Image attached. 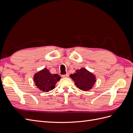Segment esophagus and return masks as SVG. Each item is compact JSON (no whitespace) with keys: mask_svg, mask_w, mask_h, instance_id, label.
Masks as SVG:
<instances>
[{"mask_svg":"<svg viewBox=\"0 0 133 133\" xmlns=\"http://www.w3.org/2000/svg\"><path fill=\"white\" fill-rule=\"evenodd\" d=\"M68 76H69V74H64L62 75V77L64 78H68Z\"/></svg>","mask_w":133,"mask_h":133,"instance_id":"esophagus-1","label":"esophagus"}]
</instances>
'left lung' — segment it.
<instances>
[{
	"mask_svg": "<svg viewBox=\"0 0 133 133\" xmlns=\"http://www.w3.org/2000/svg\"><path fill=\"white\" fill-rule=\"evenodd\" d=\"M70 77L74 80L76 87L83 91L92 89L96 82L95 75L85 68L76 70V73L70 74Z\"/></svg>",
	"mask_w": 133,
	"mask_h": 133,
	"instance_id": "left-lung-1",
	"label": "left lung"
}]
</instances>
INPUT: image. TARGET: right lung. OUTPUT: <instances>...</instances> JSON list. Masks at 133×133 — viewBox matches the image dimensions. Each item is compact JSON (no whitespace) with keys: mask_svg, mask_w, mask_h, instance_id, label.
<instances>
[{"mask_svg":"<svg viewBox=\"0 0 133 133\" xmlns=\"http://www.w3.org/2000/svg\"><path fill=\"white\" fill-rule=\"evenodd\" d=\"M33 78L35 85L39 89L45 92L54 89L55 84L61 78L58 74H51L46 68H44L35 73Z\"/></svg>","mask_w":133,"mask_h":133,"instance_id":"1","label":"right lung"}]
</instances>
